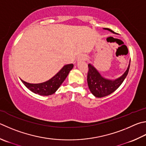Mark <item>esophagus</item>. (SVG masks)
Listing matches in <instances>:
<instances>
[{
    "mask_svg": "<svg viewBox=\"0 0 146 146\" xmlns=\"http://www.w3.org/2000/svg\"><path fill=\"white\" fill-rule=\"evenodd\" d=\"M78 60H85L86 59V57L84 55H81L78 57Z\"/></svg>",
    "mask_w": 146,
    "mask_h": 146,
    "instance_id": "1",
    "label": "esophagus"
}]
</instances>
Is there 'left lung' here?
Masks as SVG:
<instances>
[{"label": "left lung", "instance_id": "1", "mask_svg": "<svg viewBox=\"0 0 146 146\" xmlns=\"http://www.w3.org/2000/svg\"><path fill=\"white\" fill-rule=\"evenodd\" d=\"M105 29L110 31L111 33H115L110 29L105 28ZM129 66L130 64H129L126 72L120 78L115 80H109L103 78L93 66L91 64H88L87 80L90 91L97 98L105 97L112 93L121 86L126 77L129 71Z\"/></svg>", "mask_w": 146, "mask_h": 146}]
</instances>
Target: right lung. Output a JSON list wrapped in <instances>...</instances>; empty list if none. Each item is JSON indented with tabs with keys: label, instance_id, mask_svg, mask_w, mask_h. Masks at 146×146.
<instances>
[{
	"label": "right lung",
	"instance_id": "1",
	"mask_svg": "<svg viewBox=\"0 0 146 146\" xmlns=\"http://www.w3.org/2000/svg\"><path fill=\"white\" fill-rule=\"evenodd\" d=\"M73 66V64L65 65L54 77L43 83L29 84L22 80H21L32 92L43 96H48L57 91L67 77L70 71L72 70Z\"/></svg>",
	"mask_w": 146,
	"mask_h": 146
}]
</instances>
